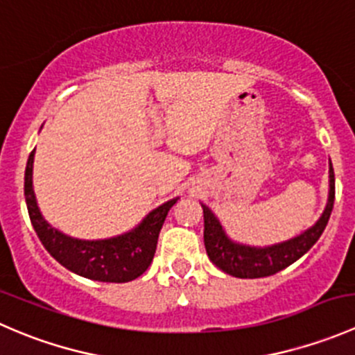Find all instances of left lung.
Returning <instances> with one entry per match:
<instances>
[{
	"label": "left lung",
	"mask_w": 355,
	"mask_h": 355,
	"mask_svg": "<svg viewBox=\"0 0 355 355\" xmlns=\"http://www.w3.org/2000/svg\"><path fill=\"white\" fill-rule=\"evenodd\" d=\"M333 200H335V173L330 161V194L320 220L304 234L268 247H250L228 239L213 211L202 204L204 245L207 256L221 271L235 278H263L278 273L295 263L316 244L330 220Z\"/></svg>",
	"instance_id": "obj_1"
}]
</instances>
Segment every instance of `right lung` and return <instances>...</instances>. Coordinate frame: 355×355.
<instances>
[{
    "label": "right lung",
    "mask_w": 355,
    "mask_h": 355,
    "mask_svg": "<svg viewBox=\"0 0 355 355\" xmlns=\"http://www.w3.org/2000/svg\"><path fill=\"white\" fill-rule=\"evenodd\" d=\"M34 153L35 149L27 159L24 194L31 223L46 250L67 270L91 280L125 284L141 277L155 257L157 237L164 218L178 198L153 209L139 227L127 234L105 241H78L56 230L42 218L32 189Z\"/></svg>",
    "instance_id": "obj_1"
}]
</instances>
